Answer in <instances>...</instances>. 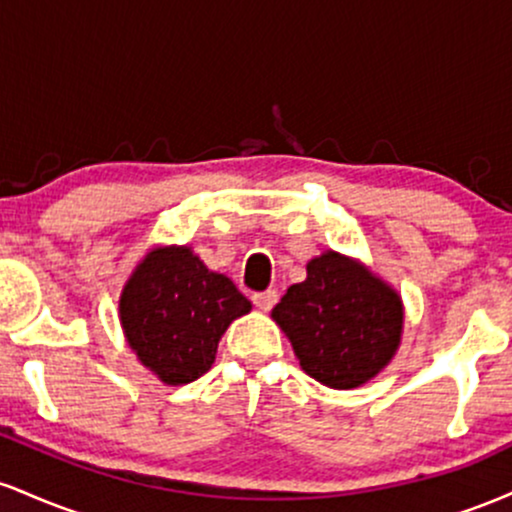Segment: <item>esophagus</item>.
I'll return each instance as SVG.
<instances>
[{
    "mask_svg": "<svg viewBox=\"0 0 512 512\" xmlns=\"http://www.w3.org/2000/svg\"><path fill=\"white\" fill-rule=\"evenodd\" d=\"M252 303L257 305V308L260 310H264V313H267V310H272L274 308V303H276V291H262V293H255V296H252Z\"/></svg>",
    "mask_w": 512,
    "mask_h": 512,
    "instance_id": "34e87169",
    "label": "esophagus"
}]
</instances>
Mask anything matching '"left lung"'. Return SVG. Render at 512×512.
I'll list each match as a JSON object with an SVG mask.
<instances>
[{"label": "left lung", "mask_w": 512, "mask_h": 512, "mask_svg": "<svg viewBox=\"0 0 512 512\" xmlns=\"http://www.w3.org/2000/svg\"><path fill=\"white\" fill-rule=\"evenodd\" d=\"M305 272L274 305L272 320L317 383L332 390L366 385L402 344V296L366 264L334 250L313 257Z\"/></svg>", "instance_id": "obj_1"}]
</instances>
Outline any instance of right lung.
<instances>
[{
    "instance_id": "add662e5",
    "label": "right lung",
    "mask_w": 512,
    "mask_h": 512,
    "mask_svg": "<svg viewBox=\"0 0 512 512\" xmlns=\"http://www.w3.org/2000/svg\"><path fill=\"white\" fill-rule=\"evenodd\" d=\"M252 303L190 245H154L122 286L117 315L129 349L161 383L187 385L211 368L223 332Z\"/></svg>"
}]
</instances>
